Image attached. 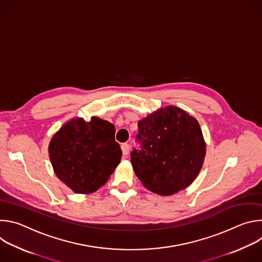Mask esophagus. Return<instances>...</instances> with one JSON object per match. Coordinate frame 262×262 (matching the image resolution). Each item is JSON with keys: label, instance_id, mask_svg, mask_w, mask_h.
Listing matches in <instances>:
<instances>
[{"label": "esophagus", "instance_id": "1", "mask_svg": "<svg viewBox=\"0 0 262 262\" xmlns=\"http://www.w3.org/2000/svg\"><path fill=\"white\" fill-rule=\"evenodd\" d=\"M121 149H122V154L123 156H127L128 152H129V145L127 143H123L121 144Z\"/></svg>", "mask_w": 262, "mask_h": 262}]
</instances>
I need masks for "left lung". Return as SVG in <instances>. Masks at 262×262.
I'll return each instance as SVG.
<instances>
[{
  "mask_svg": "<svg viewBox=\"0 0 262 262\" xmlns=\"http://www.w3.org/2000/svg\"><path fill=\"white\" fill-rule=\"evenodd\" d=\"M140 150L130 160L146 189L161 196L184 190L198 176L206 143L197 119L180 107H160L138 122Z\"/></svg>",
  "mask_w": 262,
  "mask_h": 262,
  "instance_id": "obj_1",
  "label": "left lung"
}]
</instances>
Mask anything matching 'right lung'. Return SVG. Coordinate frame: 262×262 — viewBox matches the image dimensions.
Instances as JSON below:
<instances>
[{
	"label": "right lung",
	"mask_w": 262,
	"mask_h": 262,
	"mask_svg": "<svg viewBox=\"0 0 262 262\" xmlns=\"http://www.w3.org/2000/svg\"><path fill=\"white\" fill-rule=\"evenodd\" d=\"M115 126L92 116L65 122L49 144L57 177L77 194H91L103 185L120 163L122 151L115 141Z\"/></svg>",
	"instance_id": "right-lung-1"
}]
</instances>
